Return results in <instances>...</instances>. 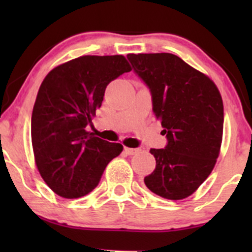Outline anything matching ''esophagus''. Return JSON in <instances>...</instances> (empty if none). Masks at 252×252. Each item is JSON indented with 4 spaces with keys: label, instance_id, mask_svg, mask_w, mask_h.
<instances>
[{
    "label": "esophagus",
    "instance_id": "34e87169",
    "mask_svg": "<svg viewBox=\"0 0 252 252\" xmlns=\"http://www.w3.org/2000/svg\"><path fill=\"white\" fill-rule=\"evenodd\" d=\"M124 152L126 153L128 155H135L140 152V149L137 148H128V147H124Z\"/></svg>",
    "mask_w": 252,
    "mask_h": 252
}]
</instances>
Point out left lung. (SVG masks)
<instances>
[{"label":"left lung","instance_id":"obj_1","mask_svg":"<svg viewBox=\"0 0 252 252\" xmlns=\"http://www.w3.org/2000/svg\"><path fill=\"white\" fill-rule=\"evenodd\" d=\"M128 59L148 85L153 111L168 140L164 149H150L156 167L144 184L164 199L181 200L209 178L220 153V92L206 74L174 54H128Z\"/></svg>","mask_w":252,"mask_h":252}]
</instances>
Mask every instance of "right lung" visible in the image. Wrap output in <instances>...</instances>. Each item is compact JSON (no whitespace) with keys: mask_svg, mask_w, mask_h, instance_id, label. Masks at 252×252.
<instances>
[{"mask_svg":"<svg viewBox=\"0 0 252 252\" xmlns=\"http://www.w3.org/2000/svg\"><path fill=\"white\" fill-rule=\"evenodd\" d=\"M130 71L123 56H83L45 77L32 114V144L36 168L56 194L86 195L122 153V144L96 137L86 128L102 105L108 84Z\"/></svg>","mask_w":252,"mask_h":252,"instance_id":"right-lung-1","label":"right lung"}]
</instances>
